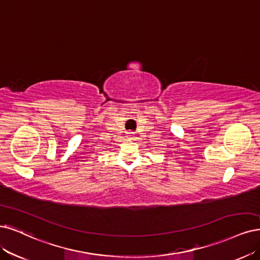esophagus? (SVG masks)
<instances>
[{
  "label": "esophagus",
  "instance_id": "esophagus-1",
  "mask_svg": "<svg viewBox=\"0 0 260 260\" xmlns=\"http://www.w3.org/2000/svg\"><path fill=\"white\" fill-rule=\"evenodd\" d=\"M126 136H127V138H131V139H132L134 135H133V133H132V132H128V133H127V135H126Z\"/></svg>",
  "mask_w": 260,
  "mask_h": 260
}]
</instances>
